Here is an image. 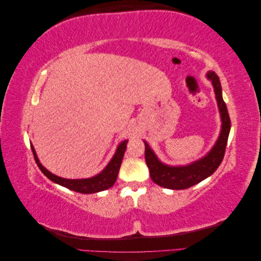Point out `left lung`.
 <instances>
[{
    "label": "left lung",
    "instance_id": "1",
    "mask_svg": "<svg viewBox=\"0 0 261 261\" xmlns=\"http://www.w3.org/2000/svg\"><path fill=\"white\" fill-rule=\"evenodd\" d=\"M207 78L213 86L221 117L220 135L210 151L200 159L186 165H169L159 160L153 150L145 143V159L149 168L150 177L155 184L169 189H186L201 180L206 179L219 168L223 160L227 144L228 134L231 129V121L227 113L225 102L222 98V88L219 77L212 70L207 73Z\"/></svg>",
    "mask_w": 261,
    "mask_h": 261
}]
</instances>
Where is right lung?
Wrapping results in <instances>:
<instances>
[{
  "mask_svg": "<svg viewBox=\"0 0 261 261\" xmlns=\"http://www.w3.org/2000/svg\"><path fill=\"white\" fill-rule=\"evenodd\" d=\"M127 143H128L127 139L121 141V144L116 148V151L111 161L108 163L107 167L102 170L99 174L88 178H76V179L63 178L53 174V173H51L49 170H46L40 163V161H39L34 146L33 145L30 146L39 169H40L43 174L49 179H51L53 183L59 184L63 187H66L70 189V191H74L77 193L93 194V193L106 191V189H109L110 187H112L114 185L115 180L117 178L118 171H120V168H121L122 160H123V156L126 150V145H127Z\"/></svg>",
  "mask_w": 261,
  "mask_h": 261,
  "instance_id": "obj_1",
  "label": "right lung"
}]
</instances>
